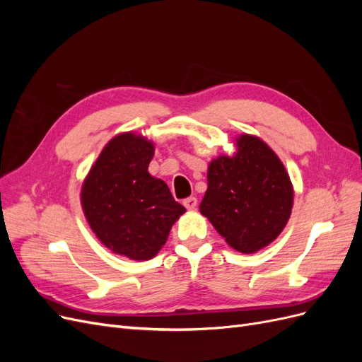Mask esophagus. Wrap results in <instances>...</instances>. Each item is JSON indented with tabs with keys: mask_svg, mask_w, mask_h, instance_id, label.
<instances>
[{
	"mask_svg": "<svg viewBox=\"0 0 362 362\" xmlns=\"http://www.w3.org/2000/svg\"><path fill=\"white\" fill-rule=\"evenodd\" d=\"M182 204L185 208H187V210H194L196 205H198V199H196L194 196H189V198H185L182 201Z\"/></svg>",
	"mask_w": 362,
	"mask_h": 362,
	"instance_id": "1",
	"label": "esophagus"
}]
</instances>
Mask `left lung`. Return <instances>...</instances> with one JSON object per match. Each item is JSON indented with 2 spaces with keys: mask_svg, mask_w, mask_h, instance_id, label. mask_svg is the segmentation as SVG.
<instances>
[{
  "mask_svg": "<svg viewBox=\"0 0 362 362\" xmlns=\"http://www.w3.org/2000/svg\"><path fill=\"white\" fill-rule=\"evenodd\" d=\"M206 178L199 210L233 249L254 254L287 225L293 185L278 156L258 137L240 136L235 154L213 160Z\"/></svg>",
  "mask_w": 362,
  "mask_h": 362,
  "instance_id": "8db88e82",
  "label": "left lung"
}]
</instances>
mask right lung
Returning <instances> with one entry per match:
<instances>
[{
    "label": "right lung",
    "mask_w": 362,
    "mask_h": 362,
    "mask_svg": "<svg viewBox=\"0 0 362 362\" xmlns=\"http://www.w3.org/2000/svg\"><path fill=\"white\" fill-rule=\"evenodd\" d=\"M154 145L145 137L120 134L103 149L86 178L83 210L101 242L131 259H149L166 243L185 208L166 182L151 177Z\"/></svg>",
    "instance_id": "1"
}]
</instances>
